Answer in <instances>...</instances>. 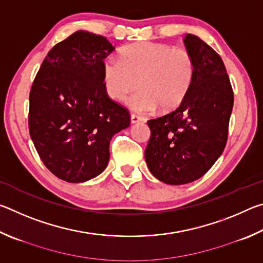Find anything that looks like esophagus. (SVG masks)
Masks as SVG:
<instances>
[{"instance_id": "obj_1", "label": "esophagus", "mask_w": 263, "mask_h": 263, "mask_svg": "<svg viewBox=\"0 0 263 263\" xmlns=\"http://www.w3.org/2000/svg\"><path fill=\"white\" fill-rule=\"evenodd\" d=\"M144 121H145V118L140 117V116L135 115V114L131 115V123L132 124H136V123H139V122H144Z\"/></svg>"}]
</instances>
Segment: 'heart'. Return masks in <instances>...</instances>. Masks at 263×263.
<instances>
[{"instance_id":"heart-1","label":"heart","mask_w":263,"mask_h":263,"mask_svg":"<svg viewBox=\"0 0 263 263\" xmlns=\"http://www.w3.org/2000/svg\"><path fill=\"white\" fill-rule=\"evenodd\" d=\"M104 84L114 100H124L139 87L141 90L127 100L137 112L176 109L188 95L195 78V60L185 48L166 44L139 43L126 46L121 60L106 58Z\"/></svg>"}]
</instances>
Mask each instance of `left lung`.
Returning <instances> with one entry per match:
<instances>
[{
  "instance_id": "8db88e82",
  "label": "left lung",
  "mask_w": 263,
  "mask_h": 263,
  "mask_svg": "<svg viewBox=\"0 0 263 263\" xmlns=\"http://www.w3.org/2000/svg\"><path fill=\"white\" fill-rule=\"evenodd\" d=\"M184 45L195 60L193 86L179 108L147 122L146 163L158 180L172 185L198 180L220 157L234 100L219 54L190 33Z\"/></svg>"
}]
</instances>
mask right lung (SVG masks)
Here are the masks:
<instances>
[{
  "instance_id": "obj_1",
  "label": "right lung",
  "mask_w": 263,
  "mask_h": 263,
  "mask_svg": "<svg viewBox=\"0 0 263 263\" xmlns=\"http://www.w3.org/2000/svg\"><path fill=\"white\" fill-rule=\"evenodd\" d=\"M114 50L103 35L77 31L47 53L31 87V139L48 171L69 183L100 175L111 138L130 126L127 109L104 84V59Z\"/></svg>"
}]
</instances>
